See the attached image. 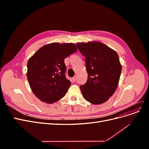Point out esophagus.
I'll use <instances>...</instances> for the list:
<instances>
[{"instance_id": "obj_1", "label": "esophagus", "mask_w": 149, "mask_h": 149, "mask_svg": "<svg viewBox=\"0 0 149 149\" xmlns=\"http://www.w3.org/2000/svg\"><path fill=\"white\" fill-rule=\"evenodd\" d=\"M72 79H73V82H75L76 81V79H77V77H76V76H74V77L72 78Z\"/></svg>"}]
</instances>
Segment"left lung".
<instances>
[{
    "label": "left lung",
    "mask_w": 149,
    "mask_h": 149,
    "mask_svg": "<svg viewBox=\"0 0 149 149\" xmlns=\"http://www.w3.org/2000/svg\"><path fill=\"white\" fill-rule=\"evenodd\" d=\"M80 53L85 57L87 81L80 86L87 101L94 104L105 102L118 88L122 66L118 53L99 42L78 43Z\"/></svg>",
    "instance_id": "8db88e82"
}]
</instances>
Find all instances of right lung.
Returning a JSON list of instances; mask_svg holds the SVG:
<instances>
[{
  "label": "right lung",
  "instance_id": "obj_1",
  "mask_svg": "<svg viewBox=\"0 0 149 149\" xmlns=\"http://www.w3.org/2000/svg\"><path fill=\"white\" fill-rule=\"evenodd\" d=\"M77 51L74 43H52L30 58L26 77L31 91L40 101L52 104L65 96L71 83L66 78L64 60Z\"/></svg>",
  "mask_w": 149,
  "mask_h": 149
}]
</instances>
